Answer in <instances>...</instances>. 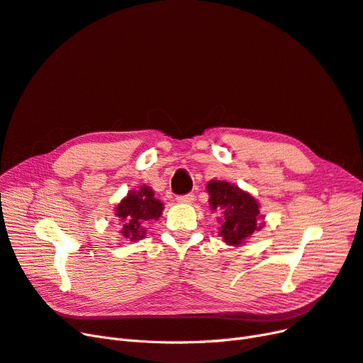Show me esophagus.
I'll list each match as a JSON object with an SVG mask.
<instances>
[{"mask_svg":"<svg viewBox=\"0 0 363 363\" xmlns=\"http://www.w3.org/2000/svg\"><path fill=\"white\" fill-rule=\"evenodd\" d=\"M177 201L183 203V204H189L194 201V194H186V195H180L177 196Z\"/></svg>","mask_w":363,"mask_h":363,"instance_id":"34e87169","label":"esophagus"}]
</instances>
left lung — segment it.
I'll list each match as a JSON object with an SVG mask.
<instances>
[{
	"mask_svg": "<svg viewBox=\"0 0 363 363\" xmlns=\"http://www.w3.org/2000/svg\"><path fill=\"white\" fill-rule=\"evenodd\" d=\"M207 192L211 208L221 213L218 218L221 223L219 236H223L225 244L242 245L252 233L265 225L260 223L263 216L255 196L239 189L236 184L212 180L207 183Z\"/></svg>",
	"mask_w": 363,
	"mask_h": 363,
	"instance_id": "1",
	"label": "left lung"
}]
</instances>
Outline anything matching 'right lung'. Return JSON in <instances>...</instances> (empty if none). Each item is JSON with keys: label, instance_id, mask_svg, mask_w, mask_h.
I'll list each match as a JSON object with an SVG mask.
<instances>
[{"label": "right lung", "instance_id": "1", "mask_svg": "<svg viewBox=\"0 0 363 363\" xmlns=\"http://www.w3.org/2000/svg\"><path fill=\"white\" fill-rule=\"evenodd\" d=\"M163 211V203L155 199V192L150 186H140L139 191H130L125 199L116 206V216L119 218L123 230L121 233L131 242L145 236V224L157 221Z\"/></svg>", "mask_w": 363, "mask_h": 363}]
</instances>
